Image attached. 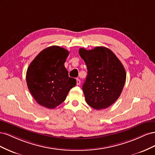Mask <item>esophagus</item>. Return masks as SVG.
I'll use <instances>...</instances> for the list:
<instances>
[{
    "mask_svg": "<svg viewBox=\"0 0 155 155\" xmlns=\"http://www.w3.org/2000/svg\"><path fill=\"white\" fill-rule=\"evenodd\" d=\"M80 83H81L80 79H76V84H77V85H80Z\"/></svg>",
    "mask_w": 155,
    "mask_h": 155,
    "instance_id": "34e87169",
    "label": "esophagus"
}]
</instances>
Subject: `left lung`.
Masks as SVG:
<instances>
[{"label": "left lung", "mask_w": 155, "mask_h": 155, "mask_svg": "<svg viewBox=\"0 0 155 155\" xmlns=\"http://www.w3.org/2000/svg\"><path fill=\"white\" fill-rule=\"evenodd\" d=\"M79 54L88 70L83 91L87 104L96 110L106 109L118 100L126 80L125 70L120 61L109 48L97 46Z\"/></svg>", "instance_id": "obj_1"}]
</instances>
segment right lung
I'll use <instances>...</instances> for the list:
<instances>
[{
    "instance_id": "add662e5",
    "label": "right lung",
    "mask_w": 155,
    "mask_h": 155,
    "mask_svg": "<svg viewBox=\"0 0 155 155\" xmlns=\"http://www.w3.org/2000/svg\"><path fill=\"white\" fill-rule=\"evenodd\" d=\"M69 51L58 46L42 50L32 61L26 72V82L32 96L38 104L54 109L65 100L76 85L64 67Z\"/></svg>"
}]
</instances>
